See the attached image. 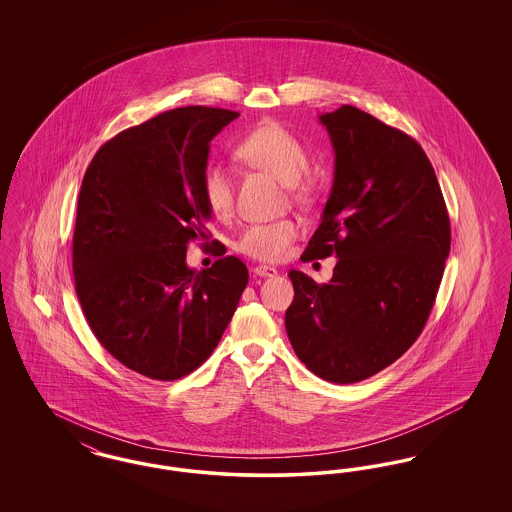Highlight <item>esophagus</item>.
Wrapping results in <instances>:
<instances>
[{"instance_id": "1", "label": "esophagus", "mask_w": 512, "mask_h": 512, "mask_svg": "<svg viewBox=\"0 0 512 512\" xmlns=\"http://www.w3.org/2000/svg\"><path fill=\"white\" fill-rule=\"evenodd\" d=\"M253 272H255L257 276H261V278H272V276L278 274L276 268L268 267V265H257V267L253 268Z\"/></svg>"}]
</instances>
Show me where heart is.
<instances>
[{
    "label": "heart",
    "instance_id": "obj_1",
    "mask_svg": "<svg viewBox=\"0 0 512 512\" xmlns=\"http://www.w3.org/2000/svg\"><path fill=\"white\" fill-rule=\"evenodd\" d=\"M236 155L251 167L274 174L290 184L293 195L309 199L311 184L301 178L309 169V151L303 142L278 122H265L247 132L236 146ZM201 195L215 217H226L234 205V182L230 172L219 163H207L199 178ZM299 236V224L292 219L259 222L247 226L238 251L257 261L282 259L293 240Z\"/></svg>",
    "mask_w": 512,
    "mask_h": 512
}]
</instances>
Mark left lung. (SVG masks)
Instances as JSON below:
<instances>
[{
	"instance_id": "1",
	"label": "left lung",
	"mask_w": 512,
	"mask_h": 512,
	"mask_svg": "<svg viewBox=\"0 0 512 512\" xmlns=\"http://www.w3.org/2000/svg\"><path fill=\"white\" fill-rule=\"evenodd\" d=\"M334 153L332 194L301 261L340 259L328 284L290 270L286 332L318 378L355 384L395 363L438 295L451 224L438 178L409 134L341 105L320 115Z\"/></svg>"
}]
</instances>
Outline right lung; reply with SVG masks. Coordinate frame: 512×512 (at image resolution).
Masks as SVG:
<instances>
[{
  "instance_id": "right-lung-1",
  "label": "right lung",
  "mask_w": 512,
  "mask_h": 512,
  "mask_svg": "<svg viewBox=\"0 0 512 512\" xmlns=\"http://www.w3.org/2000/svg\"><path fill=\"white\" fill-rule=\"evenodd\" d=\"M238 117L203 105L165 111L105 142L82 180L73 238L82 313L119 363L151 380H178L209 359L249 280L232 255L199 272L186 265L188 244L211 238L199 188L209 144Z\"/></svg>"
}]
</instances>
